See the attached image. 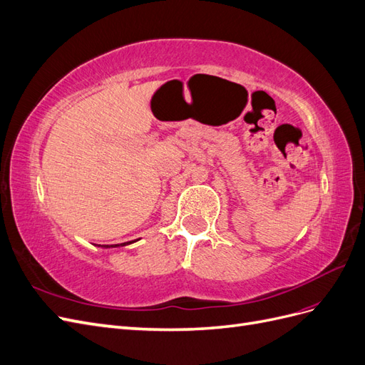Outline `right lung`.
Here are the masks:
<instances>
[{"mask_svg": "<svg viewBox=\"0 0 365 365\" xmlns=\"http://www.w3.org/2000/svg\"><path fill=\"white\" fill-rule=\"evenodd\" d=\"M134 242H135V240L125 242V244H117V245H103V247H105V248H109V247H114V248H115V247H125V245H129V244H134Z\"/></svg>", "mask_w": 365, "mask_h": 365, "instance_id": "right-lung-1", "label": "right lung"}]
</instances>
